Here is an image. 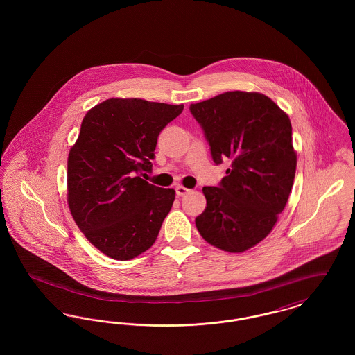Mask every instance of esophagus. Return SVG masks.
<instances>
[{
  "label": "esophagus",
  "mask_w": 355,
  "mask_h": 355,
  "mask_svg": "<svg viewBox=\"0 0 355 355\" xmlns=\"http://www.w3.org/2000/svg\"><path fill=\"white\" fill-rule=\"evenodd\" d=\"M175 193L178 197H184L187 193H190V189H187L185 186L178 185L175 187Z\"/></svg>",
  "instance_id": "1"
}]
</instances>
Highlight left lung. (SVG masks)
Masks as SVG:
<instances>
[{"mask_svg": "<svg viewBox=\"0 0 355 355\" xmlns=\"http://www.w3.org/2000/svg\"><path fill=\"white\" fill-rule=\"evenodd\" d=\"M213 161L232 159L220 186H203L206 207L196 226L206 242L242 253L269 236L286 206L297 168L291 122L268 96L226 92L191 103Z\"/></svg>", "mask_w": 355, "mask_h": 355, "instance_id": "1", "label": "left lung"}]
</instances>
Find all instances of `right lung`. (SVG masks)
Wrapping results in <instances>:
<instances>
[{"label": "right lung", "mask_w": 355, "mask_h": 355, "mask_svg": "<svg viewBox=\"0 0 355 355\" xmlns=\"http://www.w3.org/2000/svg\"><path fill=\"white\" fill-rule=\"evenodd\" d=\"M184 105L109 98L92 107L68 157V205L87 241L117 261L155 242L174 189L138 175L152 169L158 135Z\"/></svg>", "instance_id": "right-lung-1"}]
</instances>
